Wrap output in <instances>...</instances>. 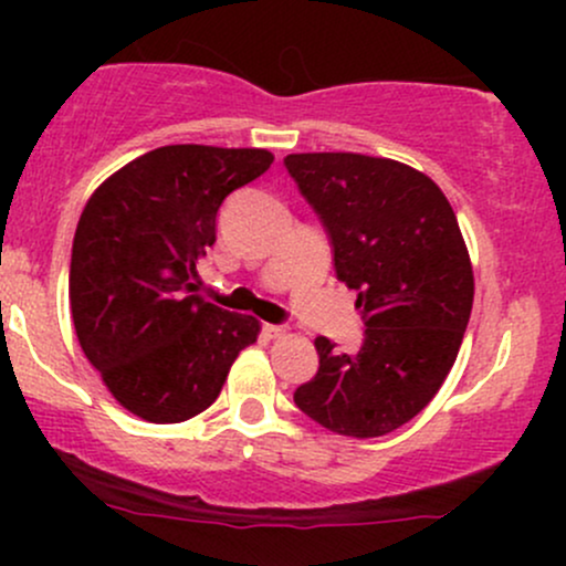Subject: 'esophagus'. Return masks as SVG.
<instances>
[{
  "mask_svg": "<svg viewBox=\"0 0 566 566\" xmlns=\"http://www.w3.org/2000/svg\"><path fill=\"white\" fill-rule=\"evenodd\" d=\"M263 333L265 337H271V340H279V337L287 335V327H282V324H265Z\"/></svg>",
  "mask_w": 566,
  "mask_h": 566,
  "instance_id": "1",
  "label": "esophagus"
}]
</instances>
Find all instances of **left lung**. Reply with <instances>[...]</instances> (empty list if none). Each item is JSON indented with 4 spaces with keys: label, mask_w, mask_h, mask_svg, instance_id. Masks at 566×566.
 <instances>
[{
    "label": "left lung",
    "mask_w": 566,
    "mask_h": 566,
    "mask_svg": "<svg viewBox=\"0 0 566 566\" xmlns=\"http://www.w3.org/2000/svg\"><path fill=\"white\" fill-rule=\"evenodd\" d=\"M284 165L319 212L367 327L356 354L316 337L319 373L295 405L340 437H386L437 396L458 359L473 305L469 247L441 188L415 167L343 151L290 154Z\"/></svg>",
    "instance_id": "1"
}]
</instances>
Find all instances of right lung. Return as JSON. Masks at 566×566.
<instances>
[{
    "mask_svg": "<svg viewBox=\"0 0 566 566\" xmlns=\"http://www.w3.org/2000/svg\"><path fill=\"white\" fill-rule=\"evenodd\" d=\"M265 148L180 143L108 175L84 205L69 297L84 356L122 407L184 423L218 399L255 316L197 295L223 199L269 170Z\"/></svg>",
    "mask_w": 566,
    "mask_h": 566,
    "instance_id": "right-lung-1",
    "label": "right lung"
}]
</instances>
